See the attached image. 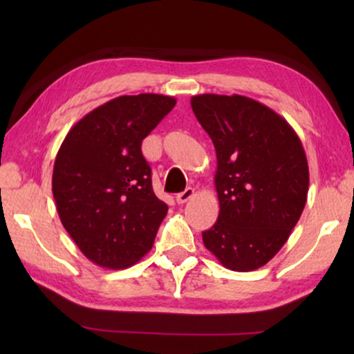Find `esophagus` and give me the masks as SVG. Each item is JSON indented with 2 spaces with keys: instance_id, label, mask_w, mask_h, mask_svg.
Returning <instances> with one entry per match:
<instances>
[{
  "instance_id": "obj_1",
  "label": "esophagus",
  "mask_w": 354,
  "mask_h": 354,
  "mask_svg": "<svg viewBox=\"0 0 354 354\" xmlns=\"http://www.w3.org/2000/svg\"><path fill=\"white\" fill-rule=\"evenodd\" d=\"M194 195H195V190L192 187H187L184 192H181V194L176 195V201L179 205H183V203H187Z\"/></svg>"
}]
</instances>
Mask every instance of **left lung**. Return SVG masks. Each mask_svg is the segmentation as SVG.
I'll list each match as a JSON object with an SVG mask.
<instances>
[{
  "instance_id": "8db88e82",
  "label": "left lung",
  "mask_w": 354,
  "mask_h": 354,
  "mask_svg": "<svg viewBox=\"0 0 354 354\" xmlns=\"http://www.w3.org/2000/svg\"><path fill=\"white\" fill-rule=\"evenodd\" d=\"M190 104L217 154L220 212L203 242L230 270H256L283 248L306 205L301 140L279 113L253 98L203 93Z\"/></svg>"
}]
</instances>
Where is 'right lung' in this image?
I'll return each mask as SVG.
<instances>
[{
	"mask_svg": "<svg viewBox=\"0 0 354 354\" xmlns=\"http://www.w3.org/2000/svg\"><path fill=\"white\" fill-rule=\"evenodd\" d=\"M176 104L167 95H123L82 117L53 170L59 218L82 254L122 270L154 243L169 206L154 195L142 140Z\"/></svg>",
	"mask_w": 354,
	"mask_h": 354,
	"instance_id": "right-lung-1",
	"label": "right lung"
}]
</instances>
